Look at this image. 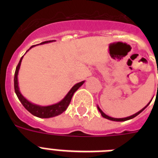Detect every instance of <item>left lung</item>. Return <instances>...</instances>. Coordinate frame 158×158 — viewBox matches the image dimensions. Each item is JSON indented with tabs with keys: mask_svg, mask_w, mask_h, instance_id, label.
Listing matches in <instances>:
<instances>
[{
	"mask_svg": "<svg viewBox=\"0 0 158 158\" xmlns=\"http://www.w3.org/2000/svg\"><path fill=\"white\" fill-rule=\"evenodd\" d=\"M157 87H158V85H157ZM153 98H152V100H153ZM152 100H150V102L152 101ZM150 103H149V104H147V105H146V106H145V107H143V108H142V110H140V111H138V112H137V113H135V114H134V115H131V116L126 117V118H112V117H110V116H108V115H106L105 113H104V112H103V111H102V110L100 109V107H99V106H97V108H98L99 111H100V114H101V115H102V116H103V117H104V118H107V119H109V120H111V121H116V122H123V121L129 120V119H131V118H135V117H136L137 115H139V114H140V113L142 112V111H143V110H144V109H146V107H147V106L149 105V104H150Z\"/></svg>",
	"mask_w": 158,
	"mask_h": 158,
	"instance_id": "obj_1",
	"label": "left lung"
}]
</instances>
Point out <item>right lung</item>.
Segmentation results:
<instances>
[{
    "label": "right lung",
    "mask_w": 158,
    "mask_h": 158,
    "mask_svg": "<svg viewBox=\"0 0 158 158\" xmlns=\"http://www.w3.org/2000/svg\"><path fill=\"white\" fill-rule=\"evenodd\" d=\"M54 41H55V40H49V41L43 42V43H41L40 44H45V43H52V42ZM37 45H40V44H37ZM36 45L31 46V47L26 51V53H27L30 49H31L32 47H34ZM26 53H25V54H26ZM23 58V56H22L20 60H19V63H18L17 66H16V72H15V76H14V89H15V93H16V96H17L19 101L21 102V104H23V107H24L29 112L31 113L32 115H35V116L39 117V118H51V117H54L57 116V115H61L62 112H64V111L66 110V108L68 107V106H69V103H70L71 101V99H72L74 93L82 85H83L84 83H85V81L74 85L72 87V89L69 90V93L65 95V97H64L61 101L57 103V104H52V105L49 106H40L38 105V104H35L25 98L24 96L21 94L20 91H19V83H18V73H19V67H20V65H21V62Z\"/></svg>",
    "instance_id": "1"
}]
</instances>
